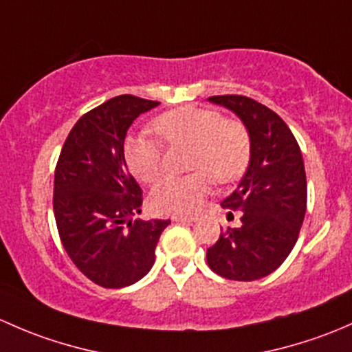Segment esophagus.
<instances>
[{"instance_id":"34e87169","label":"esophagus","mask_w":352,"mask_h":352,"mask_svg":"<svg viewBox=\"0 0 352 352\" xmlns=\"http://www.w3.org/2000/svg\"><path fill=\"white\" fill-rule=\"evenodd\" d=\"M173 220H175V222H183V223L197 222V219H195V217H186V215H175L173 217Z\"/></svg>"}]
</instances>
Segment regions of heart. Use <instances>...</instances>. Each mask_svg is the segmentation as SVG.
<instances>
[{"instance_id":"1","label":"heart","mask_w":352,"mask_h":352,"mask_svg":"<svg viewBox=\"0 0 352 352\" xmlns=\"http://www.w3.org/2000/svg\"><path fill=\"white\" fill-rule=\"evenodd\" d=\"M152 129L171 146L190 144V168L200 169L186 176H168L155 184L151 205L159 213L191 215L200 208L212 179L230 183L244 175L251 159V137L237 120L222 118L212 108H176L159 115ZM123 154L132 175L152 183L164 171V147L154 137H126Z\"/></svg>"}]
</instances>
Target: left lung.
<instances>
[{"mask_svg": "<svg viewBox=\"0 0 352 352\" xmlns=\"http://www.w3.org/2000/svg\"><path fill=\"white\" fill-rule=\"evenodd\" d=\"M234 111L251 137V159L237 188L220 205L242 213L241 227L227 229L206 251L213 273L254 281L283 264L296 244L307 210L302 151L292 130L264 104L248 96L208 98Z\"/></svg>", "mask_w": 352, "mask_h": 352, "instance_id": "1", "label": "left lung"}]
</instances>
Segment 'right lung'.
Wrapping results in <instances>:
<instances>
[{"mask_svg":"<svg viewBox=\"0 0 352 352\" xmlns=\"http://www.w3.org/2000/svg\"><path fill=\"white\" fill-rule=\"evenodd\" d=\"M159 101L115 96L82 115L69 132L54 176V215L78 270L103 288L142 280L171 220H133L142 190L123 154L126 130Z\"/></svg>","mask_w":352,"mask_h":352,"instance_id":"obj_1","label":"right lung"}]
</instances>
